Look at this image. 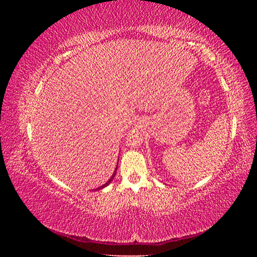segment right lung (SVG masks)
<instances>
[{
  "instance_id": "1",
  "label": "right lung",
  "mask_w": 257,
  "mask_h": 257,
  "mask_svg": "<svg viewBox=\"0 0 257 257\" xmlns=\"http://www.w3.org/2000/svg\"><path fill=\"white\" fill-rule=\"evenodd\" d=\"M117 167H118V166H117ZM117 167H116V170H114V172H113V174H112V176H111V178H110V179H109V180H108V181H107V182H106L105 184H102V185H101V187H99V188H97L96 190H100V189H103V188H105V187H107V185H108L109 183H110V182L112 181V179L114 178V176H116V172H117Z\"/></svg>"
}]
</instances>
